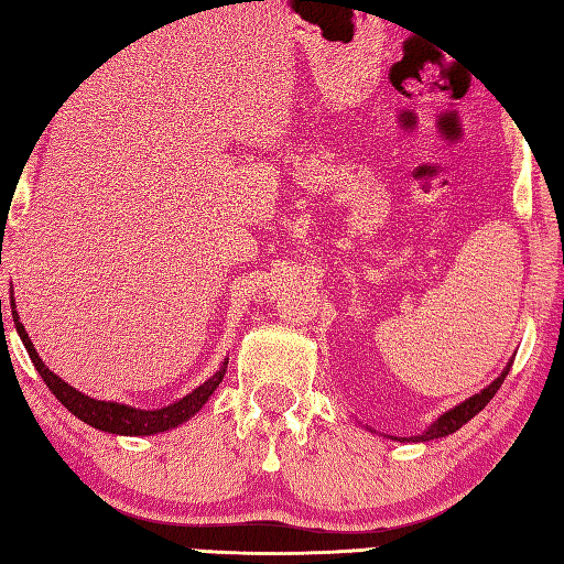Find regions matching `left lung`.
I'll return each instance as SVG.
<instances>
[{
    "instance_id": "8db88e82",
    "label": "left lung",
    "mask_w": 564,
    "mask_h": 564,
    "mask_svg": "<svg viewBox=\"0 0 564 564\" xmlns=\"http://www.w3.org/2000/svg\"><path fill=\"white\" fill-rule=\"evenodd\" d=\"M509 368H511V364H509L505 370H501V376L492 382V386L485 388L480 394H473L470 400H465L463 404L453 406L451 412L438 416V422L431 424L422 436H412V438H402V441H431V438H441V436L453 434V431H458L463 424L470 422V419H473L477 412H482L485 406H487V402L495 398L497 390L501 388V382H505V378L509 376Z\"/></svg>"
}]
</instances>
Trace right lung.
Listing matches in <instances>:
<instances>
[{"label": "right lung", "mask_w": 564, "mask_h": 564, "mask_svg": "<svg viewBox=\"0 0 564 564\" xmlns=\"http://www.w3.org/2000/svg\"><path fill=\"white\" fill-rule=\"evenodd\" d=\"M11 305H14V297H11ZM11 315H14V325L19 337L26 346V351L31 356V361L39 370V376L43 378V382L55 398L63 402L67 410L75 414L77 419H82L84 424H89L99 431H109V434H123V436H150V434H160V431H170L178 424H184L188 416H194L203 404L208 402L210 394L215 392V388L220 386L223 378H225V370H227V361L223 364V368L215 373L210 380L203 382L200 388H196L194 392H188L184 400H178L170 406H164V410H133V406L128 404H118V402H101V400H91L87 394H82L79 390L69 388L65 380H59L55 373L45 368V364L35 354L33 344L29 339L26 329L19 322L17 310H11Z\"/></svg>", "instance_id": "right-lung-1"}]
</instances>
